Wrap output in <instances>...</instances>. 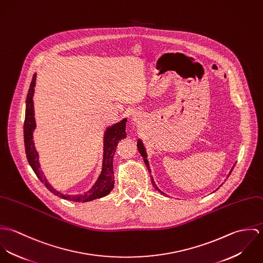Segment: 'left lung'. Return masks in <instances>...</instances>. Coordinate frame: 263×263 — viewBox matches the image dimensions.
<instances>
[{
  "label": "left lung",
  "instance_id": "obj_1",
  "mask_svg": "<svg viewBox=\"0 0 263 263\" xmlns=\"http://www.w3.org/2000/svg\"><path fill=\"white\" fill-rule=\"evenodd\" d=\"M138 149H139V152H140V154L142 155V157L144 158V161H145V164L147 165V167H148V170H149V172H151L150 170V166H149V162H148V160H147V153H146V150H145V148H144V145H143V143L139 140V142H138ZM231 172H232V170H231ZM231 174V173H230ZM152 183H153V186L155 187L156 190H158V191H160L161 193H163L159 188L157 187V185L155 184V182H154V179L152 178ZM164 194V193H163Z\"/></svg>",
  "mask_w": 263,
  "mask_h": 263
}]
</instances>
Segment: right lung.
I'll use <instances>...</instances> for the list:
<instances>
[{"instance_id": "obj_1", "label": "right lung", "mask_w": 263, "mask_h": 263, "mask_svg": "<svg viewBox=\"0 0 263 263\" xmlns=\"http://www.w3.org/2000/svg\"><path fill=\"white\" fill-rule=\"evenodd\" d=\"M36 82V74L32 77V81L29 87V91L26 98V110H25V120H24V145L27 160L36 174L38 179L45 185L50 192L53 194L67 199L77 202H86L93 199H97L107 195L113 189L114 177H113V155L116 150V146L119 141L126 138L125 134V122L126 119L120 120L118 123L109 126L104 135V154H103V166L102 172L98 177L96 183L90 190L83 194L78 195H66L57 191L46 180L43 172L40 170V165L38 162V153L35 150L33 143V132L35 129V119H34V106H33V94L34 87Z\"/></svg>"}]
</instances>
